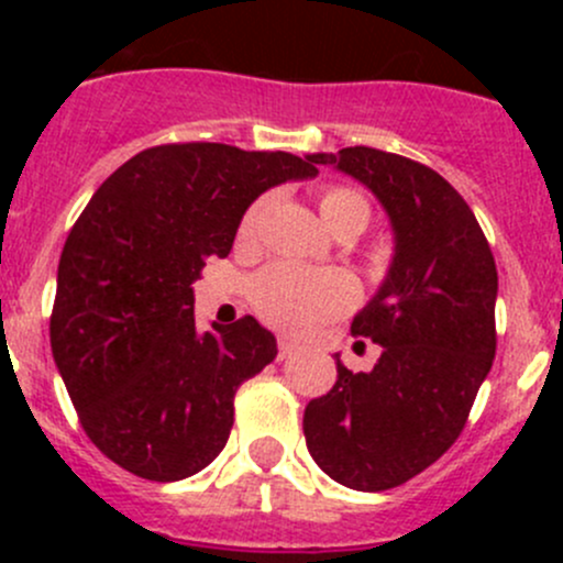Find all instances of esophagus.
Returning a JSON list of instances; mask_svg holds the SVG:
<instances>
[{
	"label": "esophagus",
	"instance_id": "esophagus-1",
	"mask_svg": "<svg viewBox=\"0 0 563 563\" xmlns=\"http://www.w3.org/2000/svg\"><path fill=\"white\" fill-rule=\"evenodd\" d=\"M294 351H297V343H294L291 338H280V340H277V356H280V360L291 356Z\"/></svg>",
	"mask_w": 563,
	"mask_h": 563
}]
</instances>
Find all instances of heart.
Listing matches in <instances>:
<instances>
[{
  "mask_svg": "<svg viewBox=\"0 0 563 563\" xmlns=\"http://www.w3.org/2000/svg\"><path fill=\"white\" fill-rule=\"evenodd\" d=\"M266 198L255 201L242 218L240 236L250 240L258 229ZM318 214L334 236L354 231L360 234L371 220V203L354 187H327L318 196ZM356 291L343 272H310L291 264H272L253 277L250 299L255 313L266 323L286 332H308L327 318L351 308Z\"/></svg>",
  "mask_w": 563,
  "mask_h": 563,
  "instance_id": "1",
  "label": "heart"
}]
</instances>
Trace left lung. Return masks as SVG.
Returning <instances> with one entry per match:
<instances>
[{"instance_id":"1","label":"left lung","mask_w":563,"mask_h":563,"mask_svg":"<svg viewBox=\"0 0 563 563\" xmlns=\"http://www.w3.org/2000/svg\"><path fill=\"white\" fill-rule=\"evenodd\" d=\"M308 161L367 187L391 225V261L351 332L382 345L376 367L351 373L305 408L318 468L351 490L402 485L460 435L496 356L498 272L463 196L433 168L349 146Z\"/></svg>"}]
</instances>
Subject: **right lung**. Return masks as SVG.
<instances>
[{"label": "right lung", "mask_w": 563, "mask_h": 563, "mask_svg": "<svg viewBox=\"0 0 563 563\" xmlns=\"http://www.w3.org/2000/svg\"><path fill=\"white\" fill-rule=\"evenodd\" d=\"M316 174L288 152L166 144L89 198L62 250L51 351L87 435L124 471L176 482L223 452L236 389L277 340L253 316L198 332L192 283L261 192Z\"/></svg>", "instance_id": "right-lung-1"}]
</instances>
